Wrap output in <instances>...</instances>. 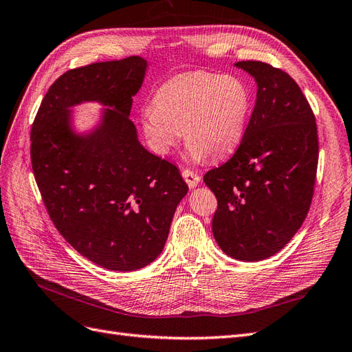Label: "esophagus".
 <instances>
[{
  "label": "esophagus",
  "mask_w": 352,
  "mask_h": 352,
  "mask_svg": "<svg viewBox=\"0 0 352 352\" xmlns=\"http://www.w3.org/2000/svg\"><path fill=\"white\" fill-rule=\"evenodd\" d=\"M182 176L189 188H195L201 182V176L197 175L195 172H192V170H184Z\"/></svg>",
  "instance_id": "34e87169"
}]
</instances>
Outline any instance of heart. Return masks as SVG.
Returning <instances> with one entry per match:
<instances>
[{
  "label": "heart",
  "instance_id": "heart-1",
  "mask_svg": "<svg viewBox=\"0 0 352 352\" xmlns=\"http://www.w3.org/2000/svg\"><path fill=\"white\" fill-rule=\"evenodd\" d=\"M250 109V89L239 78L186 73L168 79L155 91L153 107L140 114V127L158 155L172 153L184 133L189 160H220L241 144Z\"/></svg>",
  "mask_w": 352,
  "mask_h": 352
}]
</instances>
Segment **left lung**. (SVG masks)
I'll return each instance as SVG.
<instances>
[{
  "instance_id": "obj_1",
  "label": "left lung",
  "mask_w": 352,
  "mask_h": 352,
  "mask_svg": "<svg viewBox=\"0 0 352 352\" xmlns=\"http://www.w3.org/2000/svg\"><path fill=\"white\" fill-rule=\"evenodd\" d=\"M257 83L241 145L204 176L217 198L212 235L239 261L279 252L301 228L316 182L318 141L310 104L289 74L261 61H239Z\"/></svg>"
}]
</instances>
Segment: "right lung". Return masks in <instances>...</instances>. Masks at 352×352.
Instances as JSON below:
<instances>
[{"label": "right lung", "instance_id": "obj_1", "mask_svg": "<svg viewBox=\"0 0 352 352\" xmlns=\"http://www.w3.org/2000/svg\"><path fill=\"white\" fill-rule=\"evenodd\" d=\"M148 61L133 56L73 69L51 85L32 124V168L48 214L72 247L104 269H142L162 254L188 185L145 150L129 120ZM103 109L87 131L72 109Z\"/></svg>", "mask_w": 352, "mask_h": 352}]
</instances>
